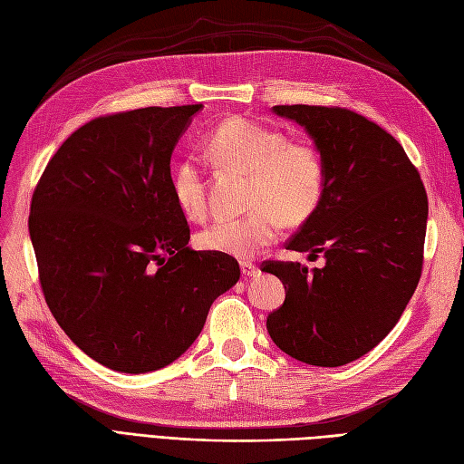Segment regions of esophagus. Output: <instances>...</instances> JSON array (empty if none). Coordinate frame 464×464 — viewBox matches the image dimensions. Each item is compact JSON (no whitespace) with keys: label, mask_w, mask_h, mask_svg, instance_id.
I'll return each mask as SVG.
<instances>
[{"label":"esophagus","mask_w":464,"mask_h":464,"mask_svg":"<svg viewBox=\"0 0 464 464\" xmlns=\"http://www.w3.org/2000/svg\"><path fill=\"white\" fill-rule=\"evenodd\" d=\"M259 273L257 266L251 261H242V275L244 276H256Z\"/></svg>","instance_id":"1"}]
</instances>
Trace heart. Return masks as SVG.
Segmentation results:
<instances>
[{
    "label": "heart",
    "mask_w": 464,
    "mask_h": 464,
    "mask_svg": "<svg viewBox=\"0 0 464 464\" xmlns=\"http://www.w3.org/2000/svg\"><path fill=\"white\" fill-rule=\"evenodd\" d=\"M205 150L218 166L249 176L244 218H218L195 236L207 254L251 259L278 236V224L298 227L310 218L325 188V164L317 147L246 118H228L205 137ZM172 193L188 218L207 210L201 166L181 160L172 174Z\"/></svg>",
    "instance_id": "b5f03b06"
}]
</instances>
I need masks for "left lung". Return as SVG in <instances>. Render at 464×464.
<instances>
[{
    "label": "left lung",
    "mask_w": 464,
    "mask_h": 464,
    "mask_svg": "<svg viewBox=\"0 0 464 464\" xmlns=\"http://www.w3.org/2000/svg\"><path fill=\"white\" fill-rule=\"evenodd\" d=\"M300 123L325 164L315 213L286 249L325 257L321 269L265 261L286 298L266 317L273 343L310 366L368 354L397 325L422 275L428 195L395 137L353 110L273 106Z\"/></svg>",
    "instance_id": "8db88e82"
}]
</instances>
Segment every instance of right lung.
<instances>
[{"instance_id":"right-lung-1","label":"right lung","mask_w":464,"mask_h":464,"mask_svg":"<svg viewBox=\"0 0 464 464\" xmlns=\"http://www.w3.org/2000/svg\"><path fill=\"white\" fill-rule=\"evenodd\" d=\"M201 104L94 118L69 135L33 193L40 286L82 353L123 373L160 370L198 339L240 278L230 256L193 251L170 159Z\"/></svg>"}]
</instances>
